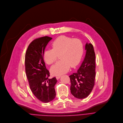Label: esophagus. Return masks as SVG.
<instances>
[{"label": "esophagus", "instance_id": "34e87169", "mask_svg": "<svg viewBox=\"0 0 123 123\" xmlns=\"http://www.w3.org/2000/svg\"><path fill=\"white\" fill-rule=\"evenodd\" d=\"M61 76H58L56 77V79H57V80H59V79L61 78Z\"/></svg>", "mask_w": 123, "mask_h": 123}]
</instances>
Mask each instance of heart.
Here are the masks:
<instances>
[{
    "label": "heart",
    "instance_id": "heart-1",
    "mask_svg": "<svg viewBox=\"0 0 123 123\" xmlns=\"http://www.w3.org/2000/svg\"><path fill=\"white\" fill-rule=\"evenodd\" d=\"M52 49L43 53L45 62L48 64L55 62L59 56L60 61L52 66L50 71L54 75H61L68 71L70 66H77L83 53V45L78 38L72 39L65 35L56 38L51 43Z\"/></svg>",
    "mask_w": 123,
    "mask_h": 123
}]
</instances>
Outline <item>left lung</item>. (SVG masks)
Segmentation results:
<instances>
[{"label": "left lung", "mask_w": 123, "mask_h": 123, "mask_svg": "<svg viewBox=\"0 0 123 123\" xmlns=\"http://www.w3.org/2000/svg\"><path fill=\"white\" fill-rule=\"evenodd\" d=\"M86 53L83 62L77 73L69 76L72 94L79 99H83L91 92L95 78V54L93 45L87 43Z\"/></svg>", "instance_id": "1"}]
</instances>
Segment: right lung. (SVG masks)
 Listing matches in <instances>:
<instances>
[{
    "mask_svg": "<svg viewBox=\"0 0 123 123\" xmlns=\"http://www.w3.org/2000/svg\"><path fill=\"white\" fill-rule=\"evenodd\" d=\"M52 38L43 36L34 39L29 44L25 55V70L30 87L37 98L48 103L56 96L55 77L49 79L50 73L46 69L43 56L44 49Z\"/></svg>",
    "mask_w": 123,
    "mask_h": 123,
    "instance_id": "add662e5",
    "label": "right lung"
}]
</instances>
